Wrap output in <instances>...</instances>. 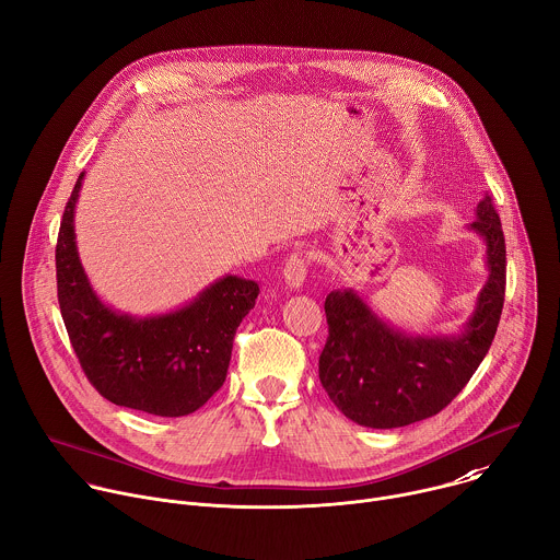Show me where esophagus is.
Masks as SVG:
<instances>
[{"label":"esophagus","instance_id":"esophagus-1","mask_svg":"<svg viewBox=\"0 0 560 560\" xmlns=\"http://www.w3.org/2000/svg\"><path fill=\"white\" fill-rule=\"evenodd\" d=\"M305 275H307V259L299 253L290 255L285 259V266H283V277H285V283L290 288H301L303 281H305Z\"/></svg>","mask_w":560,"mask_h":560}]
</instances>
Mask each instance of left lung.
Listing matches in <instances>:
<instances>
[{
    "mask_svg": "<svg viewBox=\"0 0 560 560\" xmlns=\"http://www.w3.org/2000/svg\"><path fill=\"white\" fill-rule=\"evenodd\" d=\"M470 231L486 242L488 281L459 336H409L378 318L353 290L325 299L327 342L318 378L338 411L371 429H398L440 413L486 358L505 296V240L492 198Z\"/></svg>",
    "mask_w": 560,
    "mask_h": 560,
    "instance_id": "8db88e82",
    "label": "left lung"
}]
</instances>
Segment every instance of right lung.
Wrapping results in <instances>:
<instances>
[{
	"label": "right lung",
	"mask_w": 560,
	"mask_h": 560,
	"mask_svg": "<svg viewBox=\"0 0 560 560\" xmlns=\"http://www.w3.org/2000/svg\"><path fill=\"white\" fill-rule=\"evenodd\" d=\"M83 175L66 205L55 255L59 307L81 369L118 407L189 416L224 385L235 331L255 307L259 285L229 275L162 316L114 312L94 294L77 253L74 207Z\"/></svg>",
	"instance_id": "1"
}]
</instances>
